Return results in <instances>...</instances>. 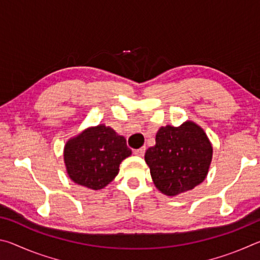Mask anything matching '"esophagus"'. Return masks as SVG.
<instances>
[{
	"instance_id": "34e87169",
	"label": "esophagus",
	"mask_w": 260,
	"mask_h": 260,
	"mask_svg": "<svg viewBox=\"0 0 260 260\" xmlns=\"http://www.w3.org/2000/svg\"><path fill=\"white\" fill-rule=\"evenodd\" d=\"M144 152H146V148L142 147V148H140V149H136V150H134V155H136V156H140V157H142V156L144 155Z\"/></svg>"
}]
</instances>
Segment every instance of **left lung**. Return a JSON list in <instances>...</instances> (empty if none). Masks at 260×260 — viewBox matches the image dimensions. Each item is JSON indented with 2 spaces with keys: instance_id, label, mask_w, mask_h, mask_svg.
I'll return each mask as SVG.
<instances>
[{
  "instance_id": "obj_1",
  "label": "left lung",
  "mask_w": 260,
  "mask_h": 260,
  "mask_svg": "<svg viewBox=\"0 0 260 260\" xmlns=\"http://www.w3.org/2000/svg\"><path fill=\"white\" fill-rule=\"evenodd\" d=\"M212 146L205 132L192 121L160 127L156 144L144 159L156 188L167 196L191 190L204 181L212 160Z\"/></svg>"
}]
</instances>
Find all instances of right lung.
Wrapping results in <instances>:
<instances>
[{"mask_svg":"<svg viewBox=\"0 0 260 260\" xmlns=\"http://www.w3.org/2000/svg\"><path fill=\"white\" fill-rule=\"evenodd\" d=\"M131 155L124 136L111 127L99 125L68 141L64 162L73 182L99 190L116 178L120 162Z\"/></svg>","mask_w":260,"mask_h":260,"instance_id":"right-lung-1","label":"right lung"}]
</instances>
